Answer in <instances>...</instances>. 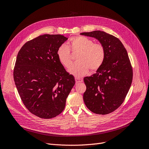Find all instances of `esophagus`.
<instances>
[{
	"label": "esophagus",
	"instance_id": "34e87169",
	"mask_svg": "<svg viewBox=\"0 0 149 149\" xmlns=\"http://www.w3.org/2000/svg\"><path fill=\"white\" fill-rule=\"evenodd\" d=\"M75 83L76 84H78V83H79L83 82V80L80 79H79V78H75Z\"/></svg>",
	"mask_w": 149,
	"mask_h": 149
}]
</instances>
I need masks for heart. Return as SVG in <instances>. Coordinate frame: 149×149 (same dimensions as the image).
Here are the masks:
<instances>
[{
    "label": "heart",
    "mask_w": 149,
    "mask_h": 149,
    "mask_svg": "<svg viewBox=\"0 0 149 149\" xmlns=\"http://www.w3.org/2000/svg\"><path fill=\"white\" fill-rule=\"evenodd\" d=\"M70 49L73 52H79L77 57L78 62L69 69V73L77 77L85 75L90 69L92 71L97 70L103 64L105 57L103 46L93 43L91 39L84 36H75L70 39ZM57 57L61 63L69 68L72 63L69 47L66 44L60 46L57 51Z\"/></svg>",
    "instance_id": "1"
}]
</instances>
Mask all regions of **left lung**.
Wrapping results in <instances>:
<instances>
[{"label": "left lung", "mask_w": 149, "mask_h": 149, "mask_svg": "<svg viewBox=\"0 0 149 149\" xmlns=\"http://www.w3.org/2000/svg\"><path fill=\"white\" fill-rule=\"evenodd\" d=\"M80 34L96 38L105 51L103 64L96 73L84 78V104L95 113H110L123 103L132 84L133 72L127 51L118 38L104 31Z\"/></svg>", "instance_id": "1"}]
</instances>
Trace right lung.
I'll use <instances>...</instances> for the list:
<instances>
[{
  "instance_id": "right-lung-1",
  "label": "right lung",
  "mask_w": 149,
  "mask_h": 149,
  "mask_svg": "<svg viewBox=\"0 0 149 149\" xmlns=\"http://www.w3.org/2000/svg\"><path fill=\"white\" fill-rule=\"evenodd\" d=\"M67 40L60 34H43L26 42L17 54L15 84L28 111L41 118L62 112L75 84L74 76L66 71L57 54Z\"/></svg>"
}]
</instances>
